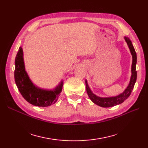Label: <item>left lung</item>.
<instances>
[{
	"mask_svg": "<svg viewBox=\"0 0 148 148\" xmlns=\"http://www.w3.org/2000/svg\"><path fill=\"white\" fill-rule=\"evenodd\" d=\"M125 40L128 44L133 58L132 65V76L128 86L126 89H125V90L122 94H120V95L117 96L109 97H100L97 96L95 94L92 93V92L91 91L90 88H89L88 86L87 81L86 80L85 81V83H86V91L89 97L90 98V99L92 101V102L102 107H110L122 104V103L126 100L130 96V95H131V92L133 89L134 86H135V84L136 83L137 78V72L136 70V65L137 60L136 53L135 52V49H134V47L132 43V41H130V39L127 37H125Z\"/></svg>",
	"mask_w": 148,
	"mask_h": 148,
	"instance_id": "obj_1",
	"label": "left lung"
}]
</instances>
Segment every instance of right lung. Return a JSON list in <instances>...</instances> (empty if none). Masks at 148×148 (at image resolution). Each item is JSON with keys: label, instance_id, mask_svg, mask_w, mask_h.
Here are the masks:
<instances>
[{"label": "right lung", "instance_id": "1", "mask_svg": "<svg viewBox=\"0 0 148 148\" xmlns=\"http://www.w3.org/2000/svg\"><path fill=\"white\" fill-rule=\"evenodd\" d=\"M15 64V81L21 95L26 101L38 107L50 106L57 102L62 91L63 82L62 81L53 90H46L36 86L31 82L25 70L21 47L18 51Z\"/></svg>", "mask_w": 148, "mask_h": 148}]
</instances>
